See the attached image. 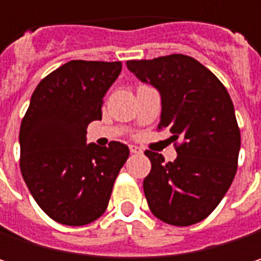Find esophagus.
Returning <instances> with one entry per match:
<instances>
[{
  "instance_id": "obj_1",
  "label": "esophagus",
  "mask_w": 261,
  "mask_h": 261,
  "mask_svg": "<svg viewBox=\"0 0 261 261\" xmlns=\"http://www.w3.org/2000/svg\"><path fill=\"white\" fill-rule=\"evenodd\" d=\"M130 151H131V154H140V152H142V149H140L139 146H136V145H131Z\"/></svg>"
}]
</instances>
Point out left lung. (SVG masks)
Instances as JSON below:
<instances>
[{"instance_id":"8db88e82","label":"left lung","mask_w":261,"mask_h":261,"mask_svg":"<svg viewBox=\"0 0 261 261\" xmlns=\"http://www.w3.org/2000/svg\"><path fill=\"white\" fill-rule=\"evenodd\" d=\"M127 68L162 98L159 128H169L177 159L145 151L151 172L143 180L149 210L160 221L187 227L205 219L234 180L240 130L234 106L218 77L189 56L128 60Z\"/></svg>"}]
</instances>
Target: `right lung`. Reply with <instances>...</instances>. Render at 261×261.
Masks as SVG:
<instances>
[{
  "instance_id": "add662e5",
  "label": "right lung",
  "mask_w": 261,
  "mask_h": 261,
  "mask_svg": "<svg viewBox=\"0 0 261 261\" xmlns=\"http://www.w3.org/2000/svg\"><path fill=\"white\" fill-rule=\"evenodd\" d=\"M121 62L72 60L42 80L21 122V172L39 207L56 222L80 227L107 208L127 145L86 143L87 125L102 118V99Z\"/></svg>"
}]
</instances>
